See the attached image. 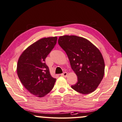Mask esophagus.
I'll use <instances>...</instances> for the list:
<instances>
[{
    "instance_id": "esophagus-1",
    "label": "esophagus",
    "mask_w": 122,
    "mask_h": 122,
    "mask_svg": "<svg viewBox=\"0 0 122 122\" xmlns=\"http://www.w3.org/2000/svg\"><path fill=\"white\" fill-rule=\"evenodd\" d=\"M67 72H64V73H63L62 74H61V76H62V77H66L67 76Z\"/></svg>"
}]
</instances>
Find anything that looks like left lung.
<instances>
[{"label": "left lung", "mask_w": 122, "mask_h": 122, "mask_svg": "<svg viewBox=\"0 0 122 122\" xmlns=\"http://www.w3.org/2000/svg\"><path fill=\"white\" fill-rule=\"evenodd\" d=\"M58 43L66 52L78 81L71 88L82 94L95 91L105 73V62L100 51L84 38L76 36H60Z\"/></svg>", "instance_id": "left-lung-1"}]
</instances>
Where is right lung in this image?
<instances>
[{"instance_id": "right-lung-1", "label": "right lung", "mask_w": 122, "mask_h": 122, "mask_svg": "<svg viewBox=\"0 0 122 122\" xmlns=\"http://www.w3.org/2000/svg\"><path fill=\"white\" fill-rule=\"evenodd\" d=\"M57 39V37H53L38 40L27 47L18 60V77L25 88L37 97L45 96L55 84L56 79L51 76L45 62Z\"/></svg>"}]
</instances>
